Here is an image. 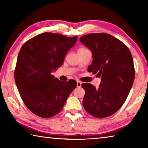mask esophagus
Masks as SVG:
<instances>
[{"label": "esophagus", "instance_id": "esophagus-1", "mask_svg": "<svg viewBox=\"0 0 148 148\" xmlns=\"http://www.w3.org/2000/svg\"><path fill=\"white\" fill-rule=\"evenodd\" d=\"M82 86V82L79 81L77 82V87H81Z\"/></svg>", "mask_w": 148, "mask_h": 148}]
</instances>
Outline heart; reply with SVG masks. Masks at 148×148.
Returning a JSON list of instances; mask_svg holds the SVG:
<instances>
[{
  "mask_svg": "<svg viewBox=\"0 0 148 148\" xmlns=\"http://www.w3.org/2000/svg\"><path fill=\"white\" fill-rule=\"evenodd\" d=\"M86 49V48H84V47H82V48H79V49ZM78 49V50H79Z\"/></svg>",
  "mask_w": 148,
  "mask_h": 148,
  "instance_id": "obj_1",
  "label": "heart"
}]
</instances>
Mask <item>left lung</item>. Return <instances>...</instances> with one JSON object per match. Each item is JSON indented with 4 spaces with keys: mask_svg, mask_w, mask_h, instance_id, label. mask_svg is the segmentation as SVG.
<instances>
[{
    "mask_svg": "<svg viewBox=\"0 0 148 148\" xmlns=\"http://www.w3.org/2000/svg\"><path fill=\"white\" fill-rule=\"evenodd\" d=\"M79 40L92 54L88 72L101 77L99 89L90 84H82L86 91L84 107L97 118L109 117L123 106L133 84L135 71L131 53L121 41L107 33L86 34Z\"/></svg>",
    "mask_w": 148,
    "mask_h": 148,
    "instance_id": "obj_1",
    "label": "left lung"
}]
</instances>
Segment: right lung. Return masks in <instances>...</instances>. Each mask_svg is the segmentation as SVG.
<instances>
[{
	"label": "right lung",
	"instance_id": "1",
	"mask_svg": "<svg viewBox=\"0 0 148 148\" xmlns=\"http://www.w3.org/2000/svg\"><path fill=\"white\" fill-rule=\"evenodd\" d=\"M77 40V36L44 32L27 40L20 49L15 82L25 106L36 116L49 118L59 113L76 87L75 80L61 82L51 72L62 66Z\"/></svg>",
	"mask_w": 148,
	"mask_h": 148
}]
</instances>
